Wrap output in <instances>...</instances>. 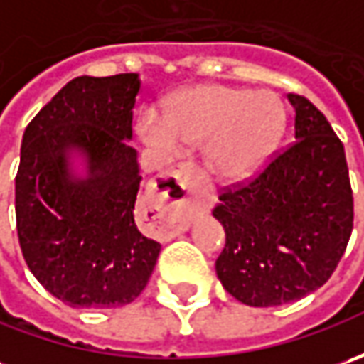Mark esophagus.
<instances>
[{
    "instance_id": "34e87169",
    "label": "esophagus",
    "mask_w": 364,
    "mask_h": 364,
    "mask_svg": "<svg viewBox=\"0 0 364 364\" xmlns=\"http://www.w3.org/2000/svg\"><path fill=\"white\" fill-rule=\"evenodd\" d=\"M203 182L200 172L192 164H178L170 174L164 176L160 188V198L168 204L170 210V232H178L186 229L190 223L192 210L200 204L208 206V203H196L194 192Z\"/></svg>"
}]
</instances>
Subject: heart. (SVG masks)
I'll use <instances>...</instances> for the list:
<instances>
[{"label": "heart", "instance_id": "obj_1", "mask_svg": "<svg viewBox=\"0 0 364 364\" xmlns=\"http://www.w3.org/2000/svg\"><path fill=\"white\" fill-rule=\"evenodd\" d=\"M286 123V107L275 92L198 85L176 95L164 121L146 115L139 135L164 151L208 141V168L223 180L241 182L269 161Z\"/></svg>", "mask_w": 364, "mask_h": 364}]
</instances>
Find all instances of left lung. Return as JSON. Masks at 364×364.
<instances>
[{"label": "left lung", "instance_id": "1", "mask_svg": "<svg viewBox=\"0 0 364 364\" xmlns=\"http://www.w3.org/2000/svg\"><path fill=\"white\" fill-rule=\"evenodd\" d=\"M296 141L261 174L225 190L213 215L227 243L217 275L255 308L296 301L322 287L353 232V190L343 141L306 97L287 95Z\"/></svg>", "mask_w": 364, "mask_h": 364}]
</instances>
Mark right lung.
Instances as JSON below:
<instances>
[{
	"label": "right lung",
	"mask_w": 364,
	"mask_h": 364,
	"mask_svg": "<svg viewBox=\"0 0 364 364\" xmlns=\"http://www.w3.org/2000/svg\"><path fill=\"white\" fill-rule=\"evenodd\" d=\"M139 75L77 77L23 132L16 220L23 259L73 308H117L147 286L161 245L135 225L137 151L129 146ZM80 157L85 174L72 170Z\"/></svg>",
	"instance_id": "obj_1"
}]
</instances>
